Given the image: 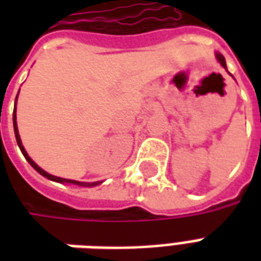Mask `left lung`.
Returning a JSON list of instances; mask_svg holds the SVG:
<instances>
[{
  "mask_svg": "<svg viewBox=\"0 0 261 261\" xmlns=\"http://www.w3.org/2000/svg\"><path fill=\"white\" fill-rule=\"evenodd\" d=\"M215 56H217V59H218V61H219V63H221V65H222V67H224V68L226 69V63H225L224 56H222V54H219V53H217V54H215Z\"/></svg>",
  "mask_w": 261,
  "mask_h": 261,
  "instance_id": "1",
  "label": "left lung"
}]
</instances>
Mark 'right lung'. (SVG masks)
Instances as JSON below:
<instances>
[{
  "label": "right lung",
  "instance_id": "obj_1",
  "mask_svg": "<svg viewBox=\"0 0 261 261\" xmlns=\"http://www.w3.org/2000/svg\"><path fill=\"white\" fill-rule=\"evenodd\" d=\"M16 99H18V96H16ZM15 108H16V102H15ZM12 120H14L15 138H16V142H18V147H19V149L22 151V153H23V156L26 158V161L32 165V168H33V169H36L40 175L44 176V177H47V179H50V180H53V181H59V183H71V185H78V186H82V187H92V186H96V185L100 183V181H95V183H84V181L71 180V179H63V177H57V176L50 175V173H47L46 170H43L40 166H37V165L32 161V158L28 155V152L25 151V148H23V145H22V141H20V137H19V131H18V124H16V109H14V117H12Z\"/></svg>",
  "mask_w": 261,
  "mask_h": 261
}]
</instances>
